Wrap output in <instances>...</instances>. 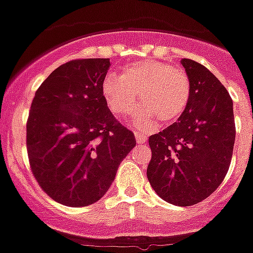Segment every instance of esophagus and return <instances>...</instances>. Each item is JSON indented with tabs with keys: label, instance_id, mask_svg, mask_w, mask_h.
Segmentation results:
<instances>
[{
	"label": "esophagus",
	"instance_id": "1",
	"mask_svg": "<svg viewBox=\"0 0 253 253\" xmlns=\"http://www.w3.org/2000/svg\"><path fill=\"white\" fill-rule=\"evenodd\" d=\"M135 139H136V142L138 143H146L147 142V136L146 135H142V134H135Z\"/></svg>",
	"mask_w": 253,
	"mask_h": 253
}]
</instances>
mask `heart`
Here are the masks:
<instances>
[{
	"label": "heart",
	"instance_id": "heart-1",
	"mask_svg": "<svg viewBox=\"0 0 253 253\" xmlns=\"http://www.w3.org/2000/svg\"><path fill=\"white\" fill-rule=\"evenodd\" d=\"M105 102L117 117L126 118L136 106L135 123L139 131L150 132L158 119L163 125H172L188 109L192 85L188 73L173 68L166 61L138 60L125 65L121 75L109 73L101 85Z\"/></svg>",
	"mask_w": 253,
	"mask_h": 253
}]
</instances>
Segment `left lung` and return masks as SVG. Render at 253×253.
Wrapping results in <instances>:
<instances>
[{
  "label": "left lung",
  "mask_w": 253,
  "mask_h": 253,
  "mask_svg": "<svg viewBox=\"0 0 253 253\" xmlns=\"http://www.w3.org/2000/svg\"><path fill=\"white\" fill-rule=\"evenodd\" d=\"M192 85L188 109L177 122L148 139L147 177L167 202L192 206L208 198L227 174L235 142L232 99L200 63L182 59Z\"/></svg>",
  "instance_id": "obj_1"
}]
</instances>
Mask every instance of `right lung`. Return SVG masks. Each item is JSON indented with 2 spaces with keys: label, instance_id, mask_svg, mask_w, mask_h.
<instances>
[{
  "label": "right lung",
  "instance_id": "add662e5",
  "mask_svg": "<svg viewBox=\"0 0 253 253\" xmlns=\"http://www.w3.org/2000/svg\"><path fill=\"white\" fill-rule=\"evenodd\" d=\"M109 59H77L56 68L35 91L26 125L31 172L52 200L80 208L109 190L136 144L115 119L101 85Z\"/></svg>",
  "mask_w": 253,
  "mask_h": 253
}]
</instances>
